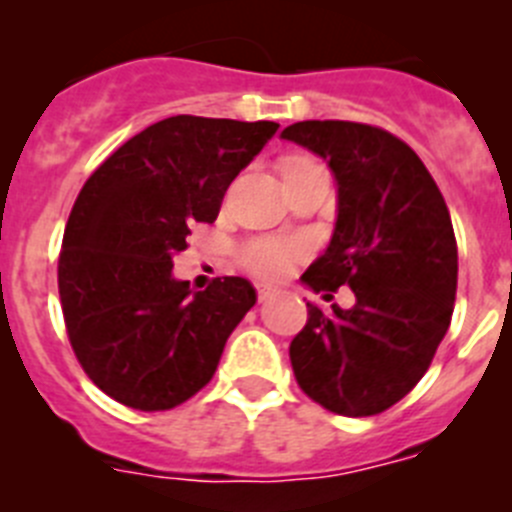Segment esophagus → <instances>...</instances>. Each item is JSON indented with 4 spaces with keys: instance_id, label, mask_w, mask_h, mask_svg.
I'll list each match as a JSON object with an SVG mask.
<instances>
[{
    "instance_id": "obj_1",
    "label": "esophagus",
    "mask_w": 512,
    "mask_h": 512,
    "mask_svg": "<svg viewBox=\"0 0 512 512\" xmlns=\"http://www.w3.org/2000/svg\"><path fill=\"white\" fill-rule=\"evenodd\" d=\"M256 295H259V300H269V297L277 295V289L269 287V284H259V287H256Z\"/></svg>"
}]
</instances>
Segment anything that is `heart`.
Returning a JSON list of instances; mask_svg holds the SVG:
<instances>
[{"label":"heart","mask_w":512,"mask_h":512,"mask_svg":"<svg viewBox=\"0 0 512 512\" xmlns=\"http://www.w3.org/2000/svg\"><path fill=\"white\" fill-rule=\"evenodd\" d=\"M312 164V161H292L287 169L292 166ZM307 253V243L297 241V238H251L241 246L238 251V261L246 271L256 274L261 279H279L289 271V266L295 264L297 259H302Z\"/></svg>","instance_id":"heart-1"}]
</instances>
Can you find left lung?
Masks as SVG:
<instances>
[{
  "instance_id": "8db88e82",
  "label": "left lung",
  "mask_w": 512,
  "mask_h": 512,
  "mask_svg": "<svg viewBox=\"0 0 512 512\" xmlns=\"http://www.w3.org/2000/svg\"><path fill=\"white\" fill-rule=\"evenodd\" d=\"M284 140L328 161L338 220L328 251L302 274L351 310L307 305L289 359L300 390L325 410L366 418L390 410L428 372L449 330L459 253L449 207L418 153L397 135L348 120H305Z\"/></svg>"
}]
</instances>
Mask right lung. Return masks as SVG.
Returning <instances> with one entry per match:
<instances>
[{"mask_svg":"<svg viewBox=\"0 0 512 512\" xmlns=\"http://www.w3.org/2000/svg\"><path fill=\"white\" fill-rule=\"evenodd\" d=\"M277 122L176 115L104 158L71 207L58 295L76 361L104 395L158 413L212 379L251 282L217 277L194 292L171 277L197 223H215L225 189Z\"/></svg>","mask_w":512,"mask_h":512,"instance_id":"right-lung-1","label":"right lung"}]
</instances>
